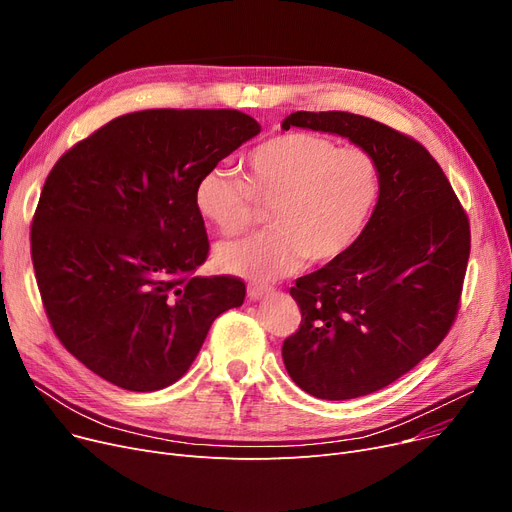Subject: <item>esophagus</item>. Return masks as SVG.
<instances>
[{
    "instance_id": "34e87169",
    "label": "esophagus",
    "mask_w": 512,
    "mask_h": 512,
    "mask_svg": "<svg viewBox=\"0 0 512 512\" xmlns=\"http://www.w3.org/2000/svg\"><path fill=\"white\" fill-rule=\"evenodd\" d=\"M270 290L272 288H267V286H261V284H251L249 288H247V294H249V299H261V297H265V294H270Z\"/></svg>"
}]
</instances>
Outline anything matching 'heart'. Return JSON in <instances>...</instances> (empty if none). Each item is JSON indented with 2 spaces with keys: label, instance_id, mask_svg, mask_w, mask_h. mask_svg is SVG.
Instances as JSON below:
<instances>
[{
  "label": "heart",
  "instance_id": "1",
  "mask_svg": "<svg viewBox=\"0 0 512 512\" xmlns=\"http://www.w3.org/2000/svg\"><path fill=\"white\" fill-rule=\"evenodd\" d=\"M247 180L213 166L193 191L201 218L224 236L245 232L259 205L272 228L220 247L224 272L272 282L309 259L326 263L359 238L382 191L378 161L359 147L311 132H284L259 143L245 159Z\"/></svg>",
  "mask_w": 512,
  "mask_h": 512
}]
</instances>
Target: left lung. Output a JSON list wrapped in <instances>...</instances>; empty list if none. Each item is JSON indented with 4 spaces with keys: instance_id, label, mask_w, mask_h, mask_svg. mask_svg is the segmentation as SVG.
Wrapping results in <instances>:
<instances>
[{
    "instance_id": "obj_1",
    "label": "left lung",
    "mask_w": 512,
    "mask_h": 512,
    "mask_svg": "<svg viewBox=\"0 0 512 512\" xmlns=\"http://www.w3.org/2000/svg\"><path fill=\"white\" fill-rule=\"evenodd\" d=\"M338 134L378 161V205L348 251L290 288L301 328L282 344L292 382L324 400L382 390L448 334L471 232L438 161L415 139L348 112H294L282 128Z\"/></svg>"
}]
</instances>
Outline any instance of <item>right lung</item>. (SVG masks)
I'll return each instance as SVG.
<instances>
[{
  "instance_id": "obj_1",
  "label": "right lung",
  "mask_w": 512,
  "mask_h": 512,
  "mask_svg": "<svg viewBox=\"0 0 512 512\" xmlns=\"http://www.w3.org/2000/svg\"><path fill=\"white\" fill-rule=\"evenodd\" d=\"M261 126L236 110L120 116L49 172L31 253L51 328L80 363L132 392L193 365L213 319L245 301L230 276H197L209 242L193 191Z\"/></svg>"
}]
</instances>
